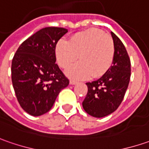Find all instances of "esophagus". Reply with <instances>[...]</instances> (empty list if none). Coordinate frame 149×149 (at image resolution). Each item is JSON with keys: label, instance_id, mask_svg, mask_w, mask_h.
<instances>
[{"label": "esophagus", "instance_id": "1", "mask_svg": "<svg viewBox=\"0 0 149 149\" xmlns=\"http://www.w3.org/2000/svg\"><path fill=\"white\" fill-rule=\"evenodd\" d=\"M77 83V81H75V80H70V84L71 85H76Z\"/></svg>", "mask_w": 149, "mask_h": 149}]
</instances>
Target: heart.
<instances>
[{
	"instance_id": "1",
	"label": "heart",
	"mask_w": 149,
	"mask_h": 149,
	"mask_svg": "<svg viewBox=\"0 0 149 149\" xmlns=\"http://www.w3.org/2000/svg\"><path fill=\"white\" fill-rule=\"evenodd\" d=\"M55 54L60 67L70 66L66 74L75 79L100 77L113 63L115 45L110 36L97 29H90L74 33L69 42L61 39L56 44Z\"/></svg>"
}]
</instances>
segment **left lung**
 <instances>
[{
  "instance_id": "1",
  "label": "left lung",
  "mask_w": 149,
  "mask_h": 149,
  "mask_svg": "<svg viewBox=\"0 0 149 149\" xmlns=\"http://www.w3.org/2000/svg\"><path fill=\"white\" fill-rule=\"evenodd\" d=\"M115 45L112 66L100 78L86 82L87 94L82 102L85 111L95 118L113 113L120 106L130 80V59L125 47L113 32Z\"/></svg>"
}]
</instances>
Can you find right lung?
<instances>
[{
  "mask_svg": "<svg viewBox=\"0 0 149 149\" xmlns=\"http://www.w3.org/2000/svg\"><path fill=\"white\" fill-rule=\"evenodd\" d=\"M68 29L46 27L24 41L11 63V80L20 106L33 116L47 113L69 84L55 63L56 44Z\"/></svg>",
  "mask_w": 149,
  "mask_h": 149,
  "instance_id": "add662e5",
  "label": "right lung"
}]
</instances>
